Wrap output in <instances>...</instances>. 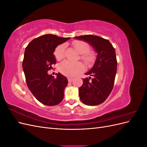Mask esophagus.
Masks as SVG:
<instances>
[{"label":"esophagus","mask_w":147,"mask_h":147,"mask_svg":"<svg viewBox=\"0 0 147 147\" xmlns=\"http://www.w3.org/2000/svg\"><path fill=\"white\" fill-rule=\"evenodd\" d=\"M73 78H68V81H69V82H72V81H73Z\"/></svg>","instance_id":"1"}]
</instances>
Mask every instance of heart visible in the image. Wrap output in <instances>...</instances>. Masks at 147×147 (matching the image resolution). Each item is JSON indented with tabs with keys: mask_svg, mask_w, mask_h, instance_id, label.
Wrapping results in <instances>:
<instances>
[{
	"mask_svg": "<svg viewBox=\"0 0 147 147\" xmlns=\"http://www.w3.org/2000/svg\"><path fill=\"white\" fill-rule=\"evenodd\" d=\"M73 45L79 54H81V58L85 63H91L94 57L91 54L88 53L90 50V47L88 43L82 41H74ZM65 47V44L63 43L57 46L55 49L54 55L57 60H61L64 57ZM59 70L62 74L66 76L72 77L83 71L84 70V65L80 62L72 63L69 61L65 60L59 65Z\"/></svg>",
	"mask_w": 147,
	"mask_h": 147,
	"instance_id": "1",
	"label": "heart"
}]
</instances>
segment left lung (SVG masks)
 <instances>
[{"label": "left lung", "mask_w": 147, "mask_h": 147, "mask_svg": "<svg viewBox=\"0 0 147 147\" xmlns=\"http://www.w3.org/2000/svg\"><path fill=\"white\" fill-rule=\"evenodd\" d=\"M74 38L88 43L97 54L92 67L85 74L90 77L83 78L82 86L78 89L80 99L88 105L100 104L113 87L117 70L115 48L109 40L96 35H81Z\"/></svg>", "instance_id": "1"}]
</instances>
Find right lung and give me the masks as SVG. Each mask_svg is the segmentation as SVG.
I'll use <instances>...</instances> for the list:
<instances>
[{
  "mask_svg": "<svg viewBox=\"0 0 147 147\" xmlns=\"http://www.w3.org/2000/svg\"><path fill=\"white\" fill-rule=\"evenodd\" d=\"M70 38L43 35L32 40L25 49L23 69L26 83L34 96L44 105H56L64 98L67 79L59 72L55 78L48 71L56 63V48Z\"/></svg>",
  "mask_w": 147,
  "mask_h": 147,
  "instance_id": "1",
  "label": "right lung"
}]
</instances>
